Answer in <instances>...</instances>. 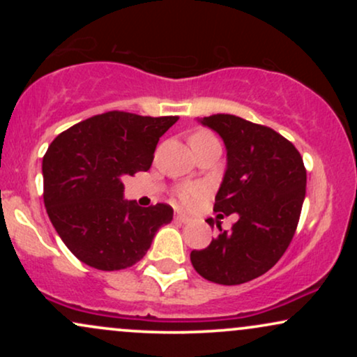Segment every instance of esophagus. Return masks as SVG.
Returning <instances> with one entry per match:
<instances>
[{
    "instance_id": "1",
    "label": "esophagus",
    "mask_w": 357,
    "mask_h": 357,
    "mask_svg": "<svg viewBox=\"0 0 357 357\" xmlns=\"http://www.w3.org/2000/svg\"><path fill=\"white\" fill-rule=\"evenodd\" d=\"M174 221H178V223H188V221H190V216L178 213V215H174Z\"/></svg>"
}]
</instances>
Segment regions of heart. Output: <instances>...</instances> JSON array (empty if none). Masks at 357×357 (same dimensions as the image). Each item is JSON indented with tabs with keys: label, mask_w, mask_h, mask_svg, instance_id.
<instances>
[{
	"label": "heart",
	"mask_w": 357,
	"mask_h": 357,
	"mask_svg": "<svg viewBox=\"0 0 357 357\" xmlns=\"http://www.w3.org/2000/svg\"><path fill=\"white\" fill-rule=\"evenodd\" d=\"M208 136H213V134L208 132V130H198V132L192 134L191 139L208 137ZM203 192H204V188L199 186V184H184V186H181L178 190V198L181 199L184 204H192L202 198Z\"/></svg>",
	"instance_id": "1"
}]
</instances>
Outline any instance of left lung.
Segmentation results:
<instances>
[{
  "label": "left lung",
  "instance_id": "left-lung-1",
  "mask_svg": "<svg viewBox=\"0 0 357 357\" xmlns=\"http://www.w3.org/2000/svg\"><path fill=\"white\" fill-rule=\"evenodd\" d=\"M220 134L228 167L215 198L218 218L238 215L191 264L206 280L240 285L264 275L280 260L296 235L305 198L307 171L296 146L267 126L230 114L203 117ZM213 223L211 220H206Z\"/></svg>",
  "mask_w": 357,
  "mask_h": 357
}]
</instances>
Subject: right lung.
<instances>
[{"mask_svg": "<svg viewBox=\"0 0 357 357\" xmlns=\"http://www.w3.org/2000/svg\"><path fill=\"white\" fill-rule=\"evenodd\" d=\"M178 116L149 117L110 110L59 134L43 155V202L67 248L89 267L122 270L137 264L159 227L173 220L166 203L126 202L124 176L147 171L159 137Z\"/></svg>", "mask_w": 357, "mask_h": 357, "instance_id": "obj_1", "label": "right lung"}]
</instances>
